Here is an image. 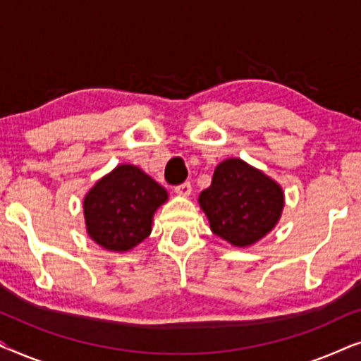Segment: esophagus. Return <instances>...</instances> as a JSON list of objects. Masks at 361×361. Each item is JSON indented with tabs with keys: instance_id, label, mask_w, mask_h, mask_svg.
<instances>
[{
	"instance_id": "34e87169",
	"label": "esophagus",
	"mask_w": 361,
	"mask_h": 361,
	"mask_svg": "<svg viewBox=\"0 0 361 361\" xmlns=\"http://www.w3.org/2000/svg\"><path fill=\"white\" fill-rule=\"evenodd\" d=\"M174 192H176L177 195H182V197L190 195V192H192V185H190V182H184V184L176 185V187H174Z\"/></svg>"
}]
</instances>
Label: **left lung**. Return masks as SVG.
Wrapping results in <instances>:
<instances>
[{"mask_svg": "<svg viewBox=\"0 0 361 361\" xmlns=\"http://www.w3.org/2000/svg\"><path fill=\"white\" fill-rule=\"evenodd\" d=\"M199 204L212 231L243 248L274 228L284 207V192L264 172L231 157L216 166Z\"/></svg>", "mask_w": 361, "mask_h": 361, "instance_id": "obj_1", "label": "left lung"}]
</instances>
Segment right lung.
Segmentation results:
<instances>
[{"instance_id": "1", "label": "right lung", "mask_w": 361, "mask_h": 361, "mask_svg": "<svg viewBox=\"0 0 361 361\" xmlns=\"http://www.w3.org/2000/svg\"><path fill=\"white\" fill-rule=\"evenodd\" d=\"M167 200L164 187L133 164L116 166L83 199L87 233L110 251H130L151 233L154 212Z\"/></svg>"}]
</instances>
